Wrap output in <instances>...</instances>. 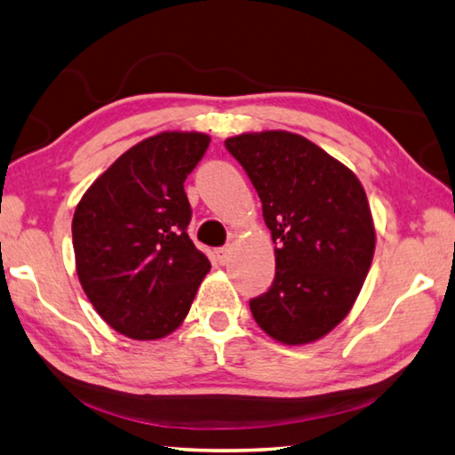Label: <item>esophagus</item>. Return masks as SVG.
Here are the masks:
<instances>
[{"label": "esophagus", "mask_w": 455, "mask_h": 455, "mask_svg": "<svg viewBox=\"0 0 455 455\" xmlns=\"http://www.w3.org/2000/svg\"><path fill=\"white\" fill-rule=\"evenodd\" d=\"M217 260L219 265H227L230 260V246H222V249L217 251Z\"/></svg>", "instance_id": "esophagus-1"}]
</instances>
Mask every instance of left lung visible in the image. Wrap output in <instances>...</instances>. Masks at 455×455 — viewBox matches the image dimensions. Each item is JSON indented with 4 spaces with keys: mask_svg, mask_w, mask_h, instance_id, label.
Instances as JSON below:
<instances>
[{
    "mask_svg": "<svg viewBox=\"0 0 455 455\" xmlns=\"http://www.w3.org/2000/svg\"><path fill=\"white\" fill-rule=\"evenodd\" d=\"M263 203L275 246L271 289L251 313L284 345L317 341L359 295L375 251L365 190L347 166L307 138L267 130L225 140Z\"/></svg>",
    "mask_w": 455,
    "mask_h": 455,
    "instance_id": "left-lung-1",
    "label": "left lung"
}]
</instances>
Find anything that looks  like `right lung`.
Listing matches in <instances>:
<instances>
[{
    "label": "right lung",
    "instance_id": "right-lung-1",
    "mask_svg": "<svg viewBox=\"0 0 455 455\" xmlns=\"http://www.w3.org/2000/svg\"><path fill=\"white\" fill-rule=\"evenodd\" d=\"M203 132H160L126 150L76 206V273L108 325L136 341L171 335L211 260L187 233L184 180L204 156Z\"/></svg>",
    "mask_w": 455,
    "mask_h": 455
}]
</instances>
